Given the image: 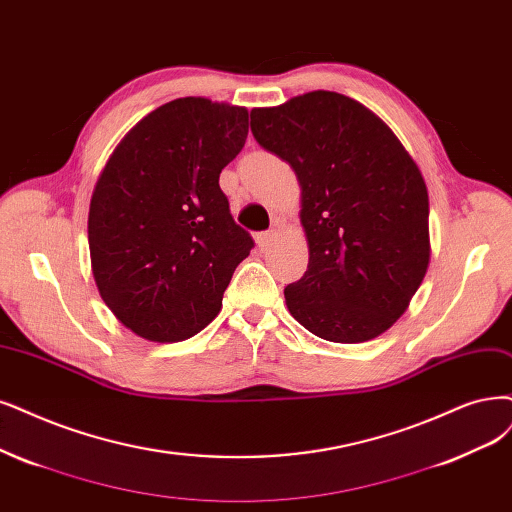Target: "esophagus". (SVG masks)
<instances>
[{
	"mask_svg": "<svg viewBox=\"0 0 512 512\" xmlns=\"http://www.w3.org/2000/svg\"><path fill=\"white\" fill-rule=\"evenodd\" d=\"M272 240H274V232H261V234L255 236V242H257V246H259L261 251L268 249V246L272 244Z\"/></svg>",
	"mask_w": 512,
	"mask_h": 512,
	"instance_id": "34e87169",
	"label": "esophagus"
}]
</instances>
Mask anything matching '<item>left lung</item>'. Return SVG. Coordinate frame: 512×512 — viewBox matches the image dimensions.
<instances>
[{"mask_svg": "<svg viewBox=\"0 0 512 512\" xmlns=\"http://www.w3.org/2000/svg\"><path fill=\"white\" fill-rule=\"evenodd\" d=\"M255 141L301 187L308 270L285 289L299 325L337 344L388 331L430 263L428 189L384 120L339 92L314 90L251 111Z\"/></svg>", "mask_w": 512, "mask_h": 512, "instance_id": "left-lung-1", "label": "left lung"}]
</instances>
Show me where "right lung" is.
<instances>
[{
    "label": "right lung",
    "mask_w": 512,
    "mask_h": 512,
    "mask_svg": "<svg viewBox=\"0 0 512 512\" xmlns=\"http://www.w3.org/2000/svg\"><path fill=\"white\" fill-rule=\"evenodd\" d=\"M246 135L244 107L175 99L128 132L94 185V282L113 316L149 342L200 333L253 249L219 187Z\"/></svg>",
    "instance_id": "1"
}]
</instances>
